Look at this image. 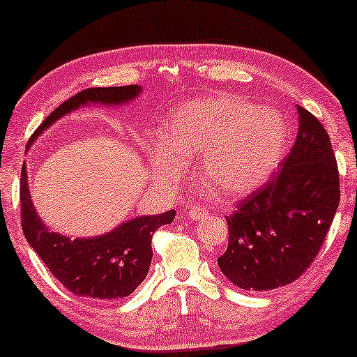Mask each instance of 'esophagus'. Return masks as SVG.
I'll return each mask as SVG.
<instances>
[{
  "label": "esophagus",
  "instance_id": "34e87169",
  "mask_svg": "<svg viewBox=\"0 0 357 357\" xmlns=\"http://www.w3.org/2000/svg\"><path fill=\"white\" fill-rule=\"evenodd\" d=\"M188 215H189V218L192 220V222H199V220H202L205 215H207V210L202 208V207H195V205H194V207L189 208Z\"/></svg>",
  "mask_w": 357,
  "mask_h": 357
}]
</instances>
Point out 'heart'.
I'll use <instances>...</instances> for the list:
<instances>
[{
    "label": "heart",
    "mask_w": 357,
    "mask_h": 357,
    "mask_svg": "<svg viewBox=\"0 0 357 357\" xmlns=\"http://www.w3.org/2000/svg\"><path fill=\"white\" fill-rule=\"evenodd\" d=\"M284 121L277 108L255 107L236 95L205 97L179 107L163 132V145L147 149L155 178L174 181L183 160L199 157V179L225 199L260 188L284 149Z\"/></svg>",
    "instance_id": "b5f03b06"
}]
</instances>
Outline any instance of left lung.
Instances as JSON below:
<instances>
[{
  "instance_id": "left-lung-1",
  "label": "left lung",
  "mask_w": 357,
  "mask_h": 357,
  "mask_svg": "<svg viewBox=\"0 0 357 357\" xmlns=\"http://www.w3.org/2000/svg\"><path fill=\"white\" fill-rule=\"evenodd\" d=\"M293 149L264 188L227 218L218 267L241 289L268 291L298 280L314 262L340 202L338 167L319 119L299 105Z\"/></svg>"
}]
</instances>
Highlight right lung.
<instances>
[{
  "label": "right lung",
  "mask_w": 357,
  "mask_h": 357,
  "mask_svg": "<svg viewBox=\"0 0 357 357\" xmlns=\"http://www.w3.org/2000/svg\"><path fill=\"white\" fill-rule=\"evenodd\" d=\"M140 92V85L82 90L59 105L45 119L30 137L27 149L52 124L71 114L74 109L90 103L121 107L137 98ZM21 205L22 229L30 248L43 260L50 272L61 281L64 288L76 296L97 301L126 298L142 283L152 262V236L162 225L173 223L176 215L174 210H169L152 217H135L108 233L92 238L73 239L61 233H53L35 210L29 190L26 163L22 165L21 173Z\"/></svg>",
  "instance_id": "add662e5"
}]
</instances>
